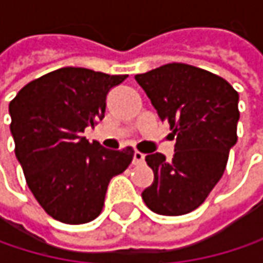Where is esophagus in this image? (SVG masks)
Returning a JSON list of instances; mask_svg holds the SVG:
<instances>
[{
  "mask_svg": "<svg viewBox=\"0 0 263 263\" xmlns=\"http://www.w3.org/2000/svg\"><path fill=\"white\" fill-rule=\"evenodd\" d=\"M143 161H144V154L135 151V152H134V160H132V163H134V164H141Z\"/></svg>",
  "mask_w": 263,
  "mask_h": 263,
  "instance_id": "1",
  "label": "esophagus"
}]
</instances>
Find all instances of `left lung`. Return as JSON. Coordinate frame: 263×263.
Listing matches in <instances>:
<instances>
[{"label":"left lung","mask_w":263,"mask_h":263,"mask_svg":"<svg viewBox=\"0 0 263 263\" xmlns=\"http://www.w3.org/2000/svg\"><path fill=\"white\" fill-rule=\"evenodd\" d=\"M135 80L177 137L172 160L160 152L146 157L154 183L141 198L158 215L190 213L221 180L236 144L239 94L222 78L177 62L137 74Z\"/></svg>","instance_id":"1"}]
</instances>
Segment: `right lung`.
Instances as JSON below:
<instances>
[{
  "label": "right lung",
  "mask_w": 263,
  "mask_h": 263,
  "mask_svg": "<svg viewBox=\"0 0 263 263\" xmlns=\"http://www.w3.org/2000/svg\"><path fill=\"white\" fill-rule=\"evenodd\" d=\"M128 74L79 67L31 80L9 105L15 155L41 207L64 224L96 219L108 184L132 161L134 149L111 151L82 132L105 117L106 96Z\"/></svg>",
  "instance_id": "add662e5"
}]
</instances>
